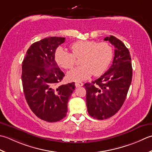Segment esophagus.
I'll use <instances>...</instances> for the list:
<instances>
[{
    "mask_svg": "<svg viewBox=\"0 0 152 152\" xmlns=\"http://www.w3.org/2000/svg\"><path fill=\"white\" fill-rule=\"evenodd\" d=\"M75 85L76 87L77 88V87H80V86H82L83 85V83L80 82H76Z\"/></svg>",
    "mask_w": 152,
    "mask_h": 152,
    "instance_id": "34e87169",
    "label": "esophagus"
}]
</instances>
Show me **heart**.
<instances>
[{
    "label": "heart",
    "mask_w": 152,
    "mask_h": 152,
    "mask_svg": "<svg viewBox=\"0 0 152 152\" xmlns=\"http://www.w3.org/2000/svg\"><path fill=\"white\" fill-rule=\"evenodd\" d=\"M72 53L62 47L56 48L54 60L59 66L65 69L72 68L75 58H80V66L74 68L67 74L71 81H82L92 74L98 76L104 73L113 58V49L109 43L95 41H80L70 45Z\"/></svg>",
    "instance_id": "obj_1"
}]
</instances>
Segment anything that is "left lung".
I'll return each mask as SVG.
<instances>
[{"label": "left lung", "instance_id": "8db88e82", "mask_svg": "<svg viewBox=\"0 0 152 152\" xmlns=\"http://www.w3.org/2000/svg\"><path fill=\"white\" fill-rule=\"evenodd\" d=\"M108 41L115 47V55L110 69L91 83L84 85L89 115L99 120L112 117L122 107L132 77L131 58L124 43L110 35Z\"/></svg>", "mask_w": 152, "mask_h": 152}]
</instances>
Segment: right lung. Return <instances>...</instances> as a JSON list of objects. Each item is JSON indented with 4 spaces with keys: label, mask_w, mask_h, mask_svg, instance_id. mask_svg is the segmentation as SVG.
<instances>
[{
    "label": "right lung",
    "mask_w": 152,
    "mask_h": 152,
    "mask_svg": "<svg viewBox=\"0 0 152 152\" xmlns=\"http://www.w3.org/2000/svg\"><path fill=\"white\" fill-rule=\"evenodd\" d=\"M65 39L51 37L33 43L22 62L25 98L35 115L47 122L59 121L66 116L67 102L75 88V83L57 85L65 74L56 62L54 54Z\"/></svg>",
    "instance_id": "1"
}]
</instances>
